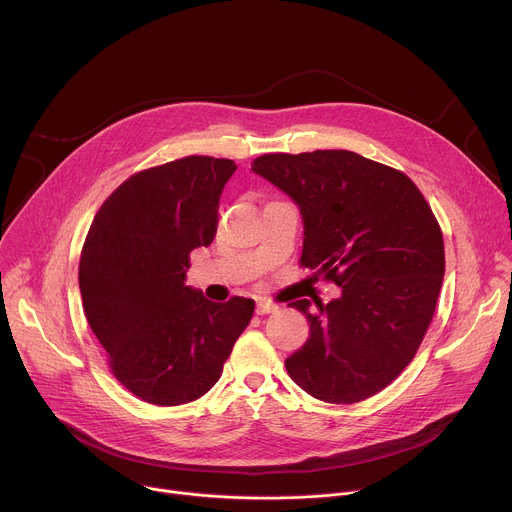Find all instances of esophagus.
Wrapping results in <instances>:
<instances>
[{"label": "esophagus", "mask_w": 512, "mask_h": 512, "mask_svg": "<svg viewBox=\"0 0 512 512\" xmlns=\"http://www.w3.org/2000/svg\"><path fill=\"white\" fill-rule=\"evenodd\" d=\"M275 310H277V306L273 302H267V300L257 302V314H271Z\"/></svg>", "instance_id": "obj_1"}]
</instances>
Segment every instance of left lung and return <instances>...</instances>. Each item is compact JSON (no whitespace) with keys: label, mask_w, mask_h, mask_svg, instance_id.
Here are the masks:
<instances>
[{"label":"left lung","mask_w":512,"mask_h":512,"mask_svg":"<svg viewBox=\"0 0 512 512\" xmlns=\"http://www.w3.org/2000/svg\"><path fill=\"white\" fill-rule=\"evenodd\" d=\"M251 170L300 206V265L342 289L316 310L291 302L310 338L285 358L287 375L326 403L377 395L413 360L440 296L446 255L431 206L401 170L348 150L265 154Z\"/></svg>","instance_id":"obj_1"}]
</instances>
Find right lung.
<instances>
[{"instance_id": "1", "label": "right lung", "mask_w": 512, "mask_h": 512, "mask_svg": "<svg viewBox=\"0 0 512 512\" xmlns=\"http://www.w3.org/2000/svg\"><path fill=\"white\" fill-rule=\"evenodd\" d=\"M237 164L188 156L135 172L101 204L85 239L79 285L113 377L145 403L174 407L218 381L255 302L190 289V253L216 233L218 200Z\"/></svg>"}]
</instances>
